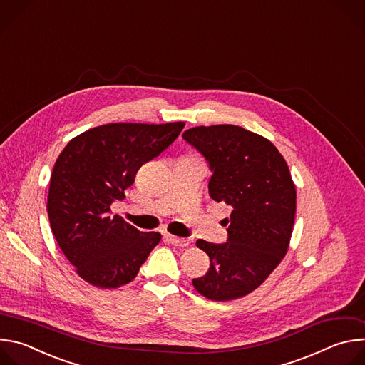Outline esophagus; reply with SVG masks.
<instances>
[{
  "instance_id": "esophagus-1",
  "label": "esophagus",
  "mask_w": 365,
  "mask_h": 365,
  "mask_svg": "<svg viewBox=\"0 0 365 365\" xmlns=\"http://www.w3.org/2000/svg\"><path fill=\"white\" fill-rule=\"evenodd\" d=\"M166 238L176 247H187L190 244L189 238H180V237H175V235H166Z\"/></svg>"
}]
</instances>
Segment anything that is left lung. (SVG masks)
<instances>
[{"label":"left lung","mask_w":365,"mask_h":365,"mask_svg":"<svg viewBox=\"0 0 365 365\" xmlns=\"http://www.w3.org/2000/svg\"><path fill=\"white\" fill-rule=\"evenodd\" d=\"M183 138L210 162V195L232 206L228 241L196 245L211 259L193 287L210 300L247 296L273 273L286 255L296 214V186L289 166L266 137L242 127H193Z\"/></svg>","instance_id":"8db88e82"}]
</instances>
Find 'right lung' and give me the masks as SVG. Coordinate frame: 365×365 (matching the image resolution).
<instances>
[{"instance_id":"add662e5","label":"right lung","mask_w":365,"mask_h":365,"mask_svg":"<svg viewBox=\"0 0 365 365\" xmlns=\"http://www.w3.org/2000/svg\"><path fill=\"white\" fill-rule=\"evenodd\" d=\"M185 123H113L73 137L51 172L47 214L62 252L86 283L121 287L138 274L159 232H140L111 217L138 169L168 148Z\"/></svg>"}]
</instances>
